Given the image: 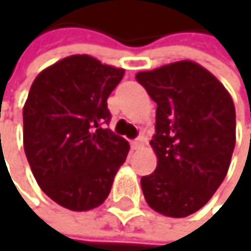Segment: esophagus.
<instances>
[{"label": "esophagus", "mask_w": 251, "mask_h": 251, "mask_svg": "<svg viewBox=\"0 0 251 251\" xmlns=\"http://www.w3.org/2000/svg\"><path fill=\"white\" fill-rule=\"evenodd\" d=\"M144 141H146V140H144V137H138V138H135V140L131 141V148L132 149H140L143 144H144Z\"/></svg>", "instance_id": "esophagus-1"}]
</instances>
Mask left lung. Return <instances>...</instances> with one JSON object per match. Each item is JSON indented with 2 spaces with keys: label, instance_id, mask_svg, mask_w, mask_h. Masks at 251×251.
I'll return each instance as SVG.
<instances>
[{
  "label": "left lung",
  "instance_id": "8db88e82",
  "mask_svg": "<svg viewBox=\"0 0 251 251\" xmlns=\"http://www.w3.org/2000/svg\"><path fill=\"white\" fill-rule=\"evenodd\" d=\"M137 81L156 102L158 164L141 177L148 205L167 217L194 214L225 180L235 148V105L211 72L194 61H176Z\"/></svg>",
  "mask_w": 251,
  "mask_h": 251
}]
</instances>
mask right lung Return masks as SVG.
<instances>
[{"instance_id": "obj_1", "label": "right lung", "mask_w": 251, "mask_h": 251, "mask_svg": "<svg viewBox=\"0 0 251 251\" xmlns=\"http://www.w3.org/2000/svg\"><path fill=\"white\" fill-rule=\"evenodd\" d=\"M125 71L71 55L42 71L24 105V149L42 191L71 211L108 197L129 143L105 126Z\"/></svg>"}]
</instances>
